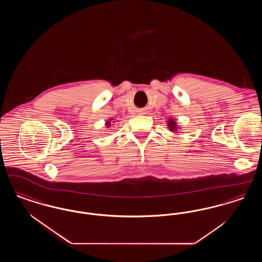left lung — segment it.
<instances>
[{
  "mask_svg": "<svg viewBox=\"0 0 262 262\" xmlns=\"http://www.w3.org/2000/svg\"><path fill=\"white\" fill-rule=\"evenodd\" d=\"M168 128H170L171 132H174V134H176L174 132L178 130V125H177V123H176L174 119L169 118V120H168Z\"/></svg>",
  "mask_w": 262,
  "mask_h": 262,
  "instance_id": "1",
  "label": "left lung"
}]
</instances>
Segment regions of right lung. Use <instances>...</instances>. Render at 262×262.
I'll use <instances>...</instances> for the list:
<instances>
[{
  "mask_svg": "<svg viewBox=\"0 0 262 262\" xmlns=\"http://www.w3.org/2000/svg\"><path fill=\"white\" fill-rule=\"evenodd\" d=\"M110 121H112V120H110ZM110 121H108V122H107V123H106V125H107V126H108V127H109V126H111V125H112V124H111V122H110Z\"/></svg>",
  "mask_w": 262,
  "mask_h": 262,
  "instance_id": "right-lung-1",
  "label": "right lung"
}]
</instances>
